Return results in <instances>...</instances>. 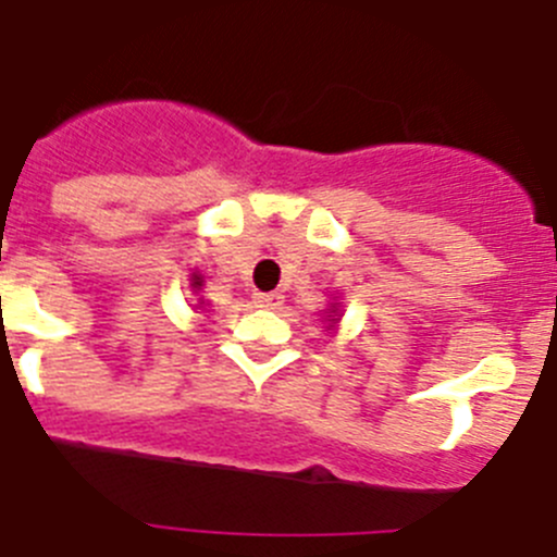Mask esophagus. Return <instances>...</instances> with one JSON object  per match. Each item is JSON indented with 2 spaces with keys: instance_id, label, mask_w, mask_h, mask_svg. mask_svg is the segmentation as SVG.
Returning <instances> with one entry per match:
<instances>
[{
  "instance_id": "1",
  "label": "esophagus",
  "mask_w": 557,
  "mask_h": 557,
  "mask_svg": "<svg viewBox=\"0 0 557 557\" xmlns=\"http://www.w3.org/2000/svg\"><path fill=\"white\" fill-rule=\"evenodd\" d=\"M253 301H256V307L275 309V307H282L284 295H282V293H256V295H253Z\"/></svg>"
}]
</instances>
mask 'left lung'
<instances>
[{
  "mask_svg": "<svg viewBox=\"0 0 557 557\" xmlns=\"http://www.w3.org/2000/svg\"><path fill=\"white\" fill-rule=\"evenodd\" d=\"M326 321H329V326H334V323L339 321V307H337V304H332V309H329V314H326Z\"/></svg>",
  "mask_w": 557,
  "mask_h": 557,
  "instance_id": "1",
  "label": "left lung"
}]
</instances>
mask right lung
Listing matches in <instances>:
<instances>
[{
	"mask_svg": "<svg viewBox=\"0 0 557 557\" xmlns=\"http://www.w3.org/2000/svg\"><path fill=\"white\" fill-rule=\"evenodd\" d=\"M189 282H191V289H200V287H203V275H200V273H191Z\"/></svg>",
	"mask_w": 557,
	"mask_h": 557,
	"instance_id": "1",
	"label": "right lung"
}]
</instances>
